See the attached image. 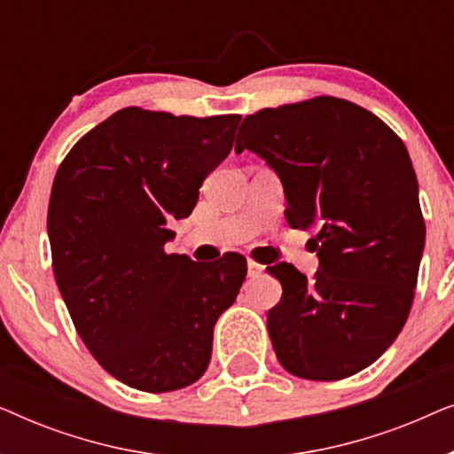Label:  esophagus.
Returning <instances> with one entry per match:
<instances>
[{"label":"esophagus","mask_w":454,"mask_h":454,"mask_svg":"<svg viewBox=\"0 0 454 454\" xmlns=\"http://www.w3.org/2000/svg\"><path fill=\"white\" fill-rule=\"evenodd\" d=\"M262 270H264L262 264L254 262V260H247V277H252V278L258 277Z\"/></svg>","instance_id":"obj_1"}]
</instances>
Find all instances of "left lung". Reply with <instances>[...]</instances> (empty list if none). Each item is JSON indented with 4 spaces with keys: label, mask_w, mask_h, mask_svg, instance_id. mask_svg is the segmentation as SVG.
Wrapping results in <instances>:
<instances>
[{
    "label": "left lung",
    "mask_w": 454,
    "mask_h": 454,
    "mask_svg": "<svg viewBox=\"0 0 454 454\" xmlns=\"http://www.w3.org/2000/svg\"><path fill=\"white\" fill-rule=\"evenodd\" d=\"M277 173L287 223L312 229L318 270L269 266L283 287L269 309L278 362L308 380H340L374 364L405 326L426 244L418 177L403 140L337 97L247 115L235 153Z\"/></svg>",
    "instance_id": "8db88e82"
}]
</instances>
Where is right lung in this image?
Masks as SVG:
<instances>
[{"instance_id":"right-lung-1","label":"right lung","mask_w":454,"mask_h":454,"mask_svg":"<svg viewBox=\"0 0 454 454\" xmlns=\"http://www.w3.org/2000/svg\"><path fill=\"white\" fill-rule=\"evenodd\" d=\"M241 115L190 117L126 107L84 134L55 173L47 231L74 326L98 364L145 393L194 384L247 264L167 254L169 221L231 153Z\"/></svg>"}]
</instances>
